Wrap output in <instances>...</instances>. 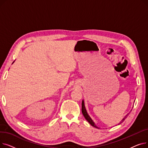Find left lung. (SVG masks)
<instances>
[{"mask_svg":"<svg viewBox=\"0 0 148 148\" xmlns=\"http://www.w3.org/2000/svg\"><path fill=\"white\" fill-rule=\"evenodd\" d=\"M82 113H83V116H84V117L85 118V119H86L87 120V121L90 124V125H91L92 126L94 127H95V128H99L96 125V124L95 123V122H94V121H93V120L92 119V118L90 117V116L88 114V112H87V111H86V107H85V106H84V100H83V101H82ZM128 114H129V113H128V114L125 116V117H124V118L121 120V121L118 123V125H119V124L122 123L124 121H125V119L127 118V116H128Z\"/></svg>","mask_w":148,"mask_h":148,"instance_id":"1","label":"left lung"}]
</instances>
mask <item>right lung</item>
Here are the masks:
<instances>
[{"mask_svg": "<svg viewBox=\"0 0 148 148\" xmlns=\"http://www.w3.org/2000/svg\"><path fill=\"white\" fill-rule=\"evenodd\" d=\"M14 62H12V64H13V63H14Z\"/></svg>", "mask_w": 148, "mask_h": 148, "instance_id": "right-lung-1", "label": "right lung"}]
</instances>
